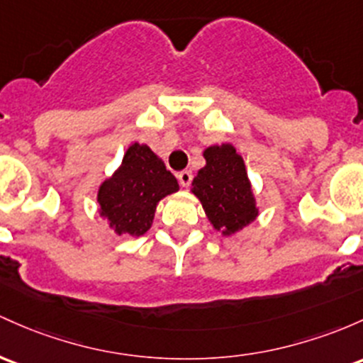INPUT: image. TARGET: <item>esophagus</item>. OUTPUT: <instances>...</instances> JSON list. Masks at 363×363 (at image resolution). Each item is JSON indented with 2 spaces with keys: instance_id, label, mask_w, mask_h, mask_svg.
<instances>
[{
  "instance_id": "esophagus-1",
  "label": "esophagus",
  "mask_w": 363,
  "mask_h": 363,
  "mask_svg": "<svg viewBox=\"0 0 363 363\" xmlns=\"http://www.w3.org/2000/svg\"><path fill=\"white\" fill-rule=\"evenodd\" d=\"M177 179L182 188H188V186H191V182H193V172L191 170H182V172L177 174Z\"/></svg>"
}]
</instances>
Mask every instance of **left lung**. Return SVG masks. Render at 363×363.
Listing matches in <instances>:
<instances>
[{"instance_id":"obj_1","label":"left lung","mask_w":363,"mask_h":363,"mask_svg":"<svg viewBox=\"0 0 363 363\" xmlns=\"http://www.w3.org/2000/svg\"><path fill=\"white\" fill-rule=\"evenodd\" d=\"M203 155L206 165L194 177L193 193L215 229L229 236L258 213L245 162L230 145L212 146Z\"/></svg>"}]
</instances>
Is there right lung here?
Returning <instances> with one entry per match:
<instances>
[{
	"mask_svg": "<svg viewBox=\"0 0 363 363\" xmlns=\"http://www.w3.org/2000/svg\"><path fill=\"white\" fill-rule=\"evenodd\" d=\"M177 189V179L165 163L148 146L134 143L121 169L99 188V212L121 236H143L153 222L157 203Z\"/></svg>",
	"mask_w": 363,
	"mask_h": 363,
	"instance_id": "add662e5",
	"label": "right lung"
}]
</instances>
